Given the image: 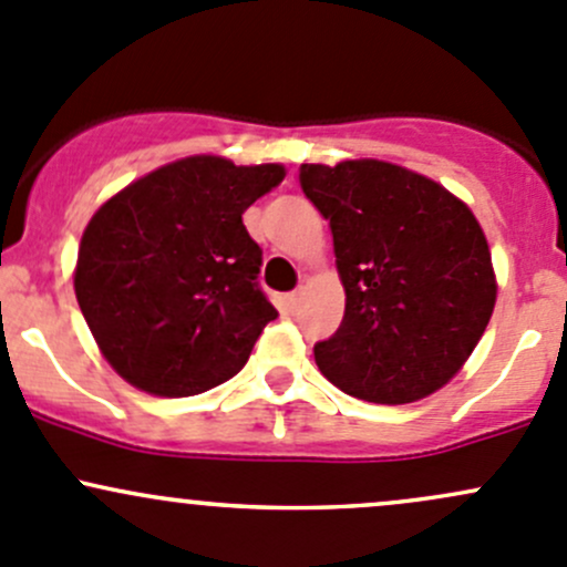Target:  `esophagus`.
Here are the masks:
<instances>
[{
  "label": "esophagus",
  "mask_w": 567,
  "mask_h": 567,
  "mask_svg": "<svg viewBox=\"0 0 567 567\" xmlns=\"http://www.w3.org/2000/svg\"><path fill=\"white\" fill-rule=\"evenodd\" d=\"M296 307H299V290H296V293H288V309H290V312H293Z\"/></svg>",
  "instance_id": "esophagus-1"
}]
</instances>
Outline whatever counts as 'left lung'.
<instances>
[{
    "mask_svg": "<svg viewBox=\"0 0 567 567\" xmlns=\"http://www.w3.org/2000/svg\"><path fill=\"white\" fill-rule=\"evenodd\" d=\"M299 178L329 219L348 296L342 326L315 344L320 372L374 404L443 389L497 299L478 219L437 182L380 159L301 165Z\"/></svg>",
    "mask_w": 567,
    "mask_h": 567,
    "instance_id": "left-lung-1",
    "label": "left lung"
}]
</instances>
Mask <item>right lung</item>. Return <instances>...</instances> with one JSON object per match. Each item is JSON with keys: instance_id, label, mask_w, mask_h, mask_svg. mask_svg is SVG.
<instances>
[{"instance_id": "1", "label": "right lung", "mask_w": 567, "mask_h": 567, "mask_svg": "<svg viewBox=\"0 0 567 567\" xmlns=\"http://www.w3.org/2000/svg\"><path fill=\"white\" fill-rule=\"evenodd\" d=\"M282 165L184 157L138 178L86 225L75 299L109 363L154 396H193L244 367L277 309L241 214Z\"/></svg>"}]
</instances>
